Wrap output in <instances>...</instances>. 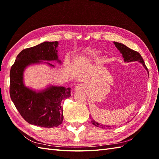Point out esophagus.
Instances as JSON below:
<instances>
[{"instance_id":"esophagus-1","label":"esophagus","mask_w":159,"mask_h":159,"mask_svg":"<svg viewBox=\"0 0 159 159\" xmlns=\"http://www.w3.org/2000/svg\"><path fill=\"white\" fill-rule=\"evenodd\" d=\"M87 89V87L85 85H84V84H81L80 83L79 85H77L75 87V89L74 90L76 91V92H85Z\"/></svg>"}]
</instances>
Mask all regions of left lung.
Returning a JSON list of instances; mask_svg holds the SVG:
<instances>
[{"label": "left lung", "mask_w": 159, "mask_h": 159, "mask_svg": "<svg viewBox=\"0 0 159 159\" xmlns=\"http://www.w3.org/2000/svg\"><path fill=\"white\" fill-rule=\"evenodd\" d=\"M113 43L115 44V46H116V48L118 49V50H120V53L121 54V55H122V57L124 58V62H127V63L133 62V61L139 62L140 63L142 64L143 66L144 67V68L147 70V72H148L147 67L146 66V65H145L144 61L139 52L137 51H134V50H132L129 48H128L126 46H125L121 43L113 42ZM148 75H149V73L148 72ZM91 120H92V121H92V123L96 127L104 128V129H108V128H109L110 129V128L113 127V126H108V125L101 124L98 122H97V121H96L93 119H92V118H91Z\"/></svg>", "instance_id": "8db88e82"}]
</instances>
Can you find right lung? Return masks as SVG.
<instances>
[{"mask_svg":"<svg viewBox=\"0 0 159 159\" xmlns=\"http://www.w3.org/2000/svg\"><path fill=\"white\" fill-rule=\"evenodd\" d=\"M58 42H44L24 49L17 56L10 70L9 93L12 102L24 119L35 126L53 128L61 124L63 101L71 96L70 87L50 85L43 89L35 90L26 87L24 82V72L30 66L43 63L55 67L49 62L61 64L58 57Z\"/></svg>","mask_w":159,"mask_h":159,"instance_id":"obj_1","label":"right lung"}]
</instances>
